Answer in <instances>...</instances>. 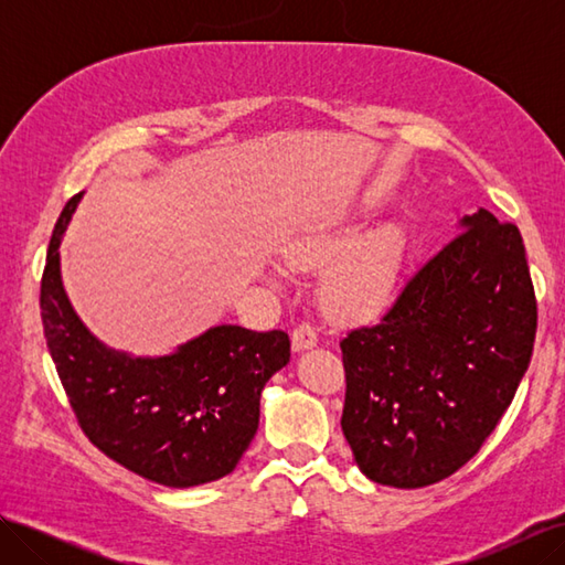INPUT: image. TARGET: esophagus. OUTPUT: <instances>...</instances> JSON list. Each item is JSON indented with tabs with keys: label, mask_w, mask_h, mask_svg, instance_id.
I'll return each mask as SVG.
<instances>
[{
	"label": "esophagus",
	"mask_w": 565,
	"mask_h": 565,
	"mask_svg": "<svg viewBox=\"0 0 565 565\" xmlns=\"http://www.w3.org/2000/svg\"><path fill=\"white\" fill-rule=\"evenodd\" d=\"M318 344V334L311 322H299L295 332H292V349L295 351H306L313 349Z\"/></svg>",
	"instance_id": "1"
}]
</instances>
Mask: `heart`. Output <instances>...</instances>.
Wrapping results in <instances>:
<instances>
[{"instance_id": "1", "label": "heart", "mask_w": 565, "mask_h": 565, "mask_svg": "<svg viewBox=\"0 0 565 565\" xmlns=\"http://www.w3.org/2000/svg\"><path fill=\"white\" fill-rule=\"evenodd\" d=\"M349 243V231L311 226L289 237L282 256L289 266L316 268L333 262L322 280L320 299L324 311L339 320H365L377 316L391 301L407 254L405 233L398 226H384Z\"/></svg>"}]
</instances>
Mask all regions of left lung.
<instances>
[{
    "label": "left lung",
    "instance_id": "1",
    "mask_svg": "<svg viewBox=\"0 0 565 565\" xmlns=\"http://www.w3.org/2000/svg\"><path fill=\"white\" fill-rule=\"evenodd\" d=\"M535 332L519 228L488 210L465 216L380 322L339 341L341 431L361 471L413 490L465 467L514 401Z\"/></svg>",
    "mask_w": 565,
    "mask_h": 565
}]
</instances>
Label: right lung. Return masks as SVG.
I'll return each mask as SVG.
<instances>
[{
  "instance_id": "obj_1",
  "label": "right lung",
  "mask_w": 565,
  "mask_h": 565,
  "mask_svg": "<svg viewBox=\"0 0 565 565\" xmlns=\"http://www.w3.org/2000/svg\"><path fill=\"white\" fill-rule=\"evenodd\" d=\"M79 198L67 200L51 233L40 289L46 347L77 424L100 452L148 481L191 488L224 478L256 434L266 382L289 363L287 332L218 324L162 358L104 347L61 282L58 245Z\"/></svg>"
}]
</instances>
